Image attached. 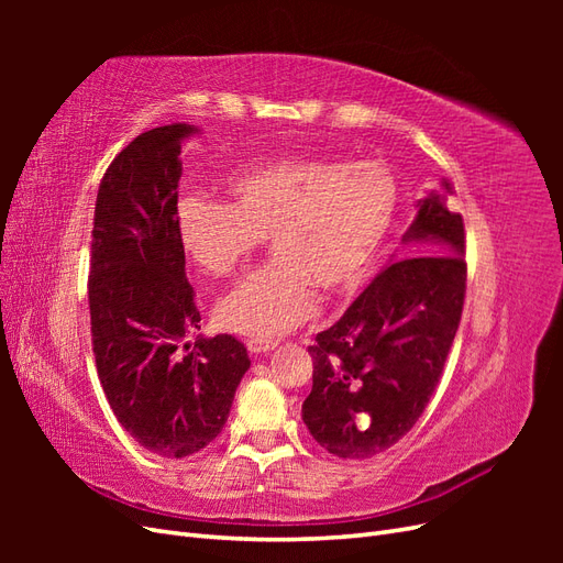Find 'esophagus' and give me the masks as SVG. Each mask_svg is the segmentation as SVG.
Returning <instances> with one entry per match:
<instances>
[{
    "label": "esophagus",
    "mask_w": 563,
    "mask_h": 563,
    "mask_svg": "<svg viewBox=\"0 0 563 563\" xmlns=\"http://www.w3.org/2000/svg\"><path fill=\"white\" fill-rule=\"evenodd\" d=\"M246 347H249V352H253V354H263V352L275 350V347H277V343H275V340L251 338V340H246Z\"/></svg>",
    "instance_id": "34e87169"
}]
</instances>
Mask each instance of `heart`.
<instances>
[{
  "instance_id": "heart-1",
  "label": "heart",
  "mask_w": 563,
  "mask_h": 563,
  "mask_svg": "<svg viewBox=\"0 0 563 563\" xmlns=\"http://www.w3.org/2000/svg\"><path fill=\"white\" fill-rule=\"evenodd\" d=\"M230 201L187 197L178 236L209 277H232L272 240V263L216 305L223 329L277 338L319 310V291L345 296L376 265L397 209V183L378 162L275 157L228 178Z\"/></svg>"
}]
</instances>
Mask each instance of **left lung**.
I'll use <instances>...</instances> for the list:
<instances>
[{
  "label": "left lung",
  "instance_id": "8db88e82",
  "mask_svg": "<svg viewBox=\"0 0 563 563\" xmlns=\"http://www.w3.org/2000/svg\"><path fill=\"white\" fill-rule=\"evenodd\" d=\"M453 185L418 201L404 242L430 253L391 263L310 345L312 391L302 420L319 446L364 460L411 432L444 371L463 317L467 263L463 216L449 211Z\"/></svg>",
  "mask_w": 563,
  "mask_h": 563
}]
</instances>
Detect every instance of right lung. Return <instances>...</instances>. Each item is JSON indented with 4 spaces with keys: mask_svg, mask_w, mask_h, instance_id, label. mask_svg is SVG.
Returning a JSON list of instances; mask_svg holds the SVG:
<instances>
[{
    "mask_svg": "<svg viewBox=\"0 0 563 563\" xmlns=\"http://www.w3.org/2000/svg\"><path fill=\"white\" fill-rule=\"evenodd\" d=\"M197 129L141 133L108 166L93 216L89 310L96 371L112 413L143 449L185 457L223 432L251 366L244 343L199 327L178 236L180 143Z\"/></svg>",
    "mask_w": 563,
    "mask_h": 563,
    "instance_id": "obj_1",
    "label": "right lung"
}]
</instances>
